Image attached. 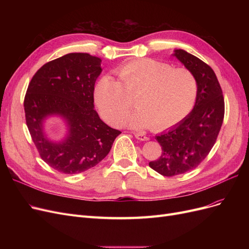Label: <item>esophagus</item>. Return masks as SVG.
Returning <instances> with one entry per match:
<instances>
[{"mask_svg":"<svg viewBox=\"0 0 249 249\" xmlns=\"http://www.w3.org/2000/svg\"><path fill=\"white\" fill-rule=\"evenodd\" d=\"M134 136L136 137L138 140H141V141L148 140V137L146 136L144 133H142V132H134Z\"/></svg>","mask_w":249,"mask_h":249,"instance_id":"obj_1","label":"esophagus"}]
</instances>
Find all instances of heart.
I'll list each match as a JSON object with an SVG mask.
<instances>
[{
    "mask_svg": "<svg viewBox=\"0 0 249 249\" xmlns=\"http://www.w3.org/2000/svg\"><path fill=\"white\" fill-rule=\"evenodd\" d=\"M115 73L119 81L105 76L94 89L95 103L109 123H118L130 111L135 95L138 110L120 122L134 127L165 130L182 122L196 103L197 79L184 67L142 58L120 65Z\"/></svg>",
    "mask_w": 249,
    "mask_h": 249,
    "instance_id": "b5f03b06",
    "label": "heart"
}]
</instances>
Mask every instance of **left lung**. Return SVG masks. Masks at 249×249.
Listing matches in <instances>:
<instances>
[{"instance_id": "8db88e82", "label": "left lung", "mask_w": 249, "mask_h": 249, "mask_svg": "<svg viewBox=\"0 0 249 249\" xmlns=\"http://www.w3.org/2000/svg\"><path fill=\"white\" fill-rule=\"evenodd\" d=\"M173 55L195 74L198 94L189 115L156 136L162 155L148 165L164 177L182 175L196 168L214 146L224 117L222 89L214 71L184 50H176Z\"/></svg>"}]
</instances>
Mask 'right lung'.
<instances>
[{"instance_id": "1", "label": "right lung", "mask_w": 249, "mask_h": 249, "mask_svg": "<svg viewBox=\"0 0 249 249\" xmlns=\"http://www.w3.org/2000/svg\"><path fill=\"white\" fill-rule=\"evenodd\" d=\"M101 62L86 53H71L42 65L29 83L24 107L30 135L41 159L65 175L94 167L122 133L102 122L93 109ZM53 115L69 125L63 142H52L43 133V123Z\"/></svg>"}]
</instances>
